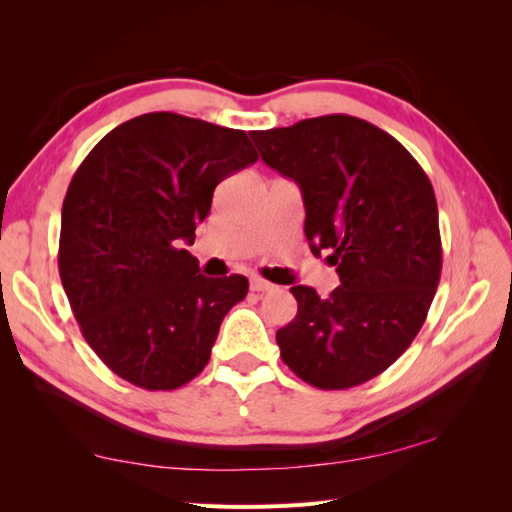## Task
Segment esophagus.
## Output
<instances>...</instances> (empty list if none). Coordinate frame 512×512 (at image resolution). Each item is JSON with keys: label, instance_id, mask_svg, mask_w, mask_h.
Returning a JSON list of instances; mask_svg holds the SVG:
<instances>
[{"label": "esophagus", "instance_id": "34e87169", "mask_svg": "<svg viewBox=\"0 0 512 512\" xmlns=\"http://www.w3.org/2000/svg\"><path fill=\"white\" fill-rule=\"evenodd\" d=\"M250 290H253V292H270V290H275V286L268 284V281H264V279H250Z\"/></svg>", "mask_w": 512, "mask_h": 512}]
</instances>
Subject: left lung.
Instances as JSON below:
<instances>
[{
  "mask_svg": "<svg viewBox=\"0 0 512 512\" xmlns=\"http://www.w3.org/2000/svg\"><path fill=\"white\" fill-rule=\"evenodd\" d=\"M268 167L295 180L314 255L330 250L341 286H292L297 317L277 330L292 372L319 389L383 374L420 332L442 270L431 180L383 129L347 114L253 132Z\"/></svg>",
  "mask_w": 512,
  "mask_h": 512,
  "instance_id": "obj_1",
  "label": "left lung"
}]
</instances>
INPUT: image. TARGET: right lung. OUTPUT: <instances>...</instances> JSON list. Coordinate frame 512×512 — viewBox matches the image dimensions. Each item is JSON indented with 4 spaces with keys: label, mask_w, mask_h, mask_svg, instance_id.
I'll return each mask as SVG.
<instances>
[{
    "label": "right lung",
    "mask_w": 512,
    "mask_h": 512,
    "mask_svg": "<svg viewBox=\"0 0 512 512\" xmlns=\"http://www.w3.org/2000/svg\"><path fill=\"white\" fill-rule=\"evenodd\" d=\"M257 162L242 129L173 112L114 127L76 169L61 209L59 275L83 339L127 383L187 385L211 358L248 279H209L182 242L226 176Z\"/></svg>",
    "instance_id": "right-lung-1"
}]
</instances>
